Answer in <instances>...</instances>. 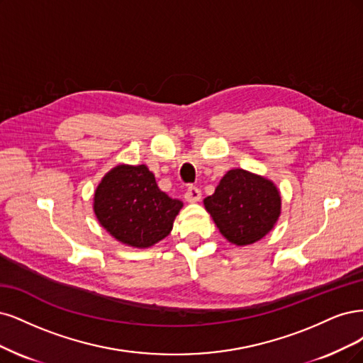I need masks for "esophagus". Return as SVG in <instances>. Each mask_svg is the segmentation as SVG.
I'll list each match as a JSON object with an SVG mask.
<instances>
[{
	"mask_svg": "<svg viewBox=\"0 0 363 363\" xmlns=\"http://www.w3.org/2000/svg\"><path fill=\"white\" fill-rule=\"evenodd\" d=\"M184 197H185L186 202L194 203V202H199L202 199V191H201V189H197V186H189V189H186V191H185V194H184Z\"/></svg>",
	"mask_w": 363,
	"mask_h": 363,
	"instance_id": "1",
	"label": "esophagus"
}]
</instances>
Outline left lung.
Wrapping results in <instances>:
<instances>
[{"label": "left lung", "instance_id": "obj_1", "mask_svg": "<svg viewBox=\"0 0 363 363\" xmlns=\"http://www.w3.org/2000/svg\"><path fill=\"white\" fill-rule=\"evenodd\" d=\"M203 205L229 242L249 245L274 228L282 199L270 179L232 169L221 178L214 194L205 197Z\"/></svg>", "mask_w": 363, "mask_h": 363}]
</instances>
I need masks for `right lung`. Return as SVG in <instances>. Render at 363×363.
<instances>
[{
  "label": "right lung",
  "mask_w": 363,
  "mask_h": 363,
  "mask_svg": "<svg viewBox=\"0 0 363 363\" xmlns=\"http://www.w3.org/2000/svg\"><path fill=\"white\" fill-rule=\"evenodd\" d=\"M182 202L157 185L145 164L113 167L93 197V211L101 226L122 244L146 249L166 238Z\"/></svg>",
  "instance_id": "right-lung-1"
}]
</instances>
